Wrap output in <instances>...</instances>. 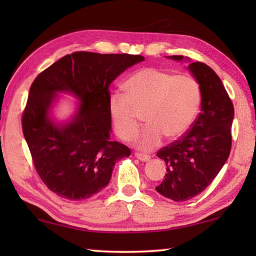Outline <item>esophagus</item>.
<instances>
[{"label":"esophagus","mask_w":256,"mask_h":256,"mask_svg":"<svg viewBox=\"0 0 256 256\" xmlns=\"http://www.w3.org/2000/svg\"><path fill=\"white\" fill-rule=\"evenodd\" d=\"M136 157L140 160V162H149L150 160V156L149 154H140V152H136Z\"/></svg>","instance_id":"34e87169"}]
</instances>
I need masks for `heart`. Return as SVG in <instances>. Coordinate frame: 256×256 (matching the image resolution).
<instances>
[{"label": "heart", "mask_w": 256, "mask_h": 256, "mask_svg": "<svg viewBox=\"0 0 256 256\" xmlns=\"http://www.w3.org/2000/svg\"><path fill=\"white\" fill-rule=\"evenodd\" d=\"M124 88L125 94L114 92L108 99L112 128L123 141L133 140L140 128L138 112H144L146 126L136 144L144 151L157 148L164 136L174 140L183 136L201 105V88L193 76L162 68H141L125 81Z\"/></svg>", "instance_id": "heart-1"}]
</instances>
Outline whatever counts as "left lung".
Instances as JSON below:
<instances>
[{
  "label": "left lung",
  "instance_id": "8db88e82",
  "mask_svg": "<svg viewBox=\"0 0 256 256\" xmlns=\"http://www.w3.org/2000/svg\"><path fill=\"white\" fill-rule=\"evenodd\" d=\"M188 68L200 84L201 112L184 136L157 152L167 172L156 190L176 202L190 200L209 186L232 149L234 105L222 80L202 62L190 63Z\"/></svg>",
  "mask_w": 256,
  "mask_h": 256
}]
</instances>
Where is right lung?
Wrapping results in <instances>:
<instances>
[{
	"label": "right lung",
	"instance_id": "obj_1",
	"mask_svg": "<svg viewBox=\"0 0 256 256\" xmlns=\"http://www.w3.org/2000/svg\"><path fill=\"white\" fill-rule=\"evenodd\" d=\"M141 55L74 52L56 60L34 80L22 112V132L32 164L47 188L58 196L81 201L110 183L118 160L131 154L110 140V86ZM70 91L80 98L75 120L58 127L48 118L54 94Z\"/></svg>",
	"mask_w": 256,
	"mask_h": 256
}]
</instances>
